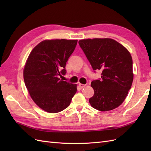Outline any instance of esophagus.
<instances>
[{
	"instance_id": "esophagus-1",
	"label": "esophagus",
	"mask_w": 151,
	"mask_h": 151,
	"mask_svg": "<svg viewBox=\"0 0 151 151\" xmlns=\"http://www.w3.org/2000/svg\"><path fill=\"white\" fill-rule=\"evenodd\" d=\"M78 86H79V87L81 88H84L86 85H85V84H78Z\"/></svg>"
}]
</instances>
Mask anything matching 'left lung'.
Wrapping results in <instances>:
<instances>
[{"label": "left lung", "instance_id": "left-lung-1", "mask_svg": "<svg viewBox=\"0 0 151 151\" xmlns=\"http://www.w3.org/2000/svg\"><path fill=\"white\" fill-rule=\"evenodd\" d=\"M78 43L95 72H102L101 79L91 82L94 95L89 99V103L102 111L117 108L133 82L132 58L129 50L110 38L82 40Z\"/></svg>", "mask_w": 151, "mask_h": 151}]
</instances>
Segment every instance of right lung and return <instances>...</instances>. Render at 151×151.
Here are the masks:
<instances>
[{
	"label": "right lung",
	"instance_id": "obj_1",
	"mask_svg": "<svg viewBox=\"0 0 151 151\" xmlns=\"http://www.w3.org/2000/svg\"><path fill=\"white\" fill-rule=\"evenodd\" d=\"M77 40H44L32 50L25 64L23 77L31 98L49 113H58L69 106L76 84L60 78L66 73L65 65Z\"/></svg>",
	"mask_w": 151,
	"mask_h": 151
}]
</instances>
